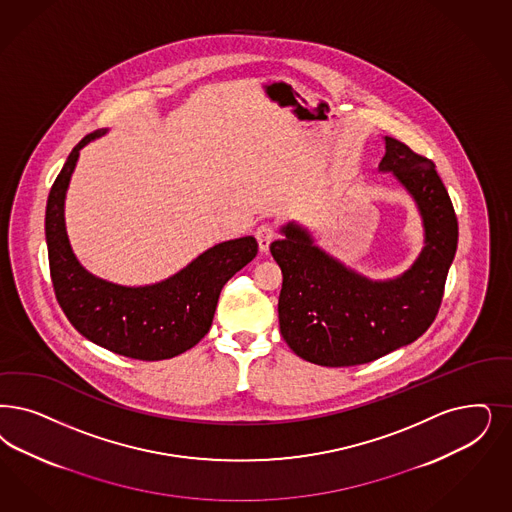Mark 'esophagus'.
<instances>
[{
	"label": "esophagus",
	"mask_w": 512,
	"mask_h": 512,
	"mask_svg": "<svg viewBox=\"0 0 512 512\" xmlns=\"http://www.w3.org/2000/svg\"><path fill=\"white\" fill-rule=\"evenodd\" d=\"M255 236H257V242H259V249L266 253L268 247L272 244V240L276 238V229L272 223H263L259 229L255 230Z\"/></svg>",
	"instance_id": "1"
}]
</instances>
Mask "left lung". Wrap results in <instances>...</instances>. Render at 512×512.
<instances>
[{
  "label": "left lung",
  "instance_id": "1",
  "mask_svg": "<svg viewBox=\"0 0 512 512\" xmlns=\"http://www.w3.org/2000/svg\"><path fill=\"white\" fill-rule=\"evenodd\" d=\"M384 143L378 172L393 174L422 217V251L408 270L388 280L367 278L321 249L295 221L270 244L283 274V340L321 367L371 363L420 338L439 312L456 255L458 219L435 164L403 141L386 136Z\"/></svg>",
  "mask_w": 512,
  "mask_h": 512
}]
</instances>
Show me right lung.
Listing matches in <instances>:
<instances>
[{
	"label": "right lung",
	"mask_w": 512,
	"mask_h": 512,
	"mask_svg": "<svg viewBox=\"0 0 512 512\" xmlns=\"http://www.w3.org/2000/svg\"><path fill=\"white\" fill-rule=\"evenodd\" d=\"M106 132H92L73 147L47 200L45 238L54 293L71 325L90 342L141 361L170 359L208 335L223 285L255 259L259 246L253 236L215 244L176 274L149 285L94 276L71 249L64 206L81 149Z\"/></svg>",
	"instance_id": "add662e5"
}]
</instances>
